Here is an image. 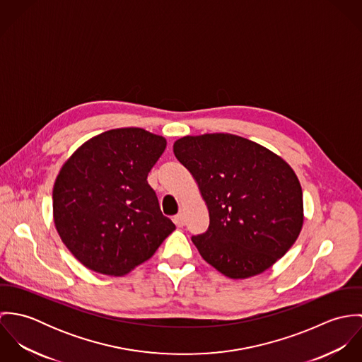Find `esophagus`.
<instances>
[{
  "label": "esophagus",
  "instance_id": "1",
  "mask_svg": "<svg viewBox=\"0 0 362 362\" xmlns=\"http://www.w3.org/2000/svg\"><path fill=\"white\" fill-rule=\"evenodd\" d=\"M173 220H174V223H175V226H177V227H182V226H185V216H184L182 213L175 214Z\"/></svg>",
  "mask_w": 362,
  "mask_h": 362
}]
</instances>
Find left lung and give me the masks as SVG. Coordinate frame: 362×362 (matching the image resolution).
Here are the masks:
<instances>
[{
	"label": "left lung",
	"mask_w": 362,
	"mask_h": 362,
	"mask_svg": "<svg viewBox=\"0 0 362 362\" xmlns=\"http://www.w3.org/2000/svg\"><path fill=\"white\" fill-rule=\"evenodd\" d=\"M174 155L209 209L206 233L192 237L209 264L230 279H247L293 247L304 221L303 189L281 157L231 134L184 136Z\"/></svg>",
	"instance_id": "obj_1"
}]
</instances>
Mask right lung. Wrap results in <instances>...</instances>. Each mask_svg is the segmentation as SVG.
Returning a JSON list of instances; mask_svg holds the SVG:
<instances>
[{"label": "right lung", "mask_w": 362, "mask_h": 362, "mask_svg": "<svg viewBox=\"0 0 362 362\" xmlns=\"http://www.w3.org/2000/svg\"><path fill=\"white\" fill-rule=\"evenodd\" d=\"M165 139L141 128L103 132L62 165L52 189L55 228L88 269L122 276L151 258L175 230L148 174Z\"/></svg>", "instance_id": "right-lung-1"}]
</instances>
